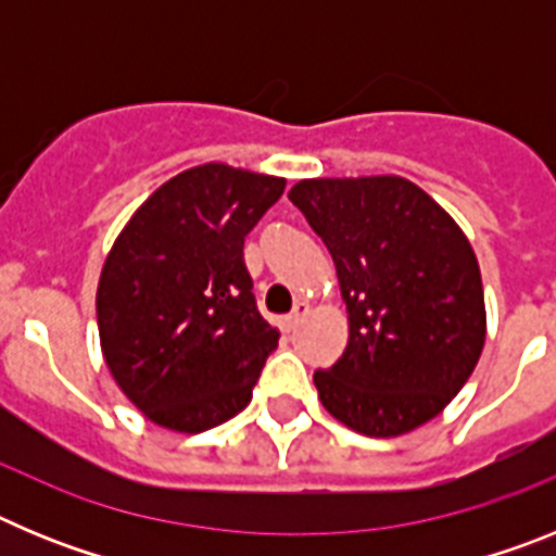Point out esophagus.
Masks as SVG:
<instances>
[{
	"label": "esophagus",
	"instance_id": "obj_1",
	"mask_svg": "<svg viewBox=\"0 0 556 556\" xmlns=\"http://www.w3.org/2000/svg\"><path fill=\"white\" fill-rule=\"evenodd\" d=\"M306 314H308V303H294L292 314L287 317V331H294V328L301 326L303 320H306Z\"/></svg>",
	"mask_w": 556,
	"mask_h": 556
}]
</instances>
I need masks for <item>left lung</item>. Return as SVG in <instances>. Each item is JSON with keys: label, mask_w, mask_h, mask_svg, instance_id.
Listing matches in <instances>:
<instances>
[{"label": "left lung", "mask_w": 556, "mask_h": 556, "mask_svg": "<svg viewBox=\"0 0 556 556\" xmlns=\"http://www.w3.org/2000/svg\"><path fill=\"white\" fill-rule=\"evenodd\" d=\"M326 242L348 306V345L314 370L320 401L367 437L437 417L484 348L473 248L424 189L395 175L301 180L289 191Z\"/></svg>", "instance_id": "1"}]
</instances>
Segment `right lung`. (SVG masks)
I'll use <instances>...</instances> for the list:
<instances>
[{
	"instance_id": "1",
	"label": "right lung",
	"mask_w": 556,
	"mask_h": 556,
	"mask_svg": "<svg viewBox=\"0 0 556 556\" xmlns=\"http://www.w3.org/2000/svg\"><path fill=\"white\" fill-rule=\"evenodd\" d=\"M283 186L194 166L152 191L113 242L97 289L102 353L152 424L198 434L250 404L278 331L255 306L242 248Z\"/></svg>"
}]
</instances>
